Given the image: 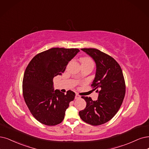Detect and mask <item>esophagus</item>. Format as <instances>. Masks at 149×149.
<instances>
[{
    "mask_svg": "<svg viewBox=\"0 0 149 149\" xmlns=\"http://www.w3.org/2000/svg\"><path fill=\"white\" fill-rule=\"evenodd\" d=\"M75 98L76 99V100H77V99H80V95H79L78 94H76Z\"/></svg>",
    "mask_w": 149,
    "mask_h": 149,
    "instance_id": "esophagus-1",
    "label": "esophagus"
}]
</instances>
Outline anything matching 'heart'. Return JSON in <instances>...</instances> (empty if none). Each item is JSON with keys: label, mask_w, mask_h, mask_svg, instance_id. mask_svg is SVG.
<instances>
[{"label": "heart", "mask_w": 149, "mask_h": 149, "mask_svg": "<svg viewBox=\"0 0 149 149\" xmlns=\"http://www.w3.org/2000/svg\"><path fill=\"white\" fill-rule=\"evenodd\" d=\"M80 61L81 64L84 63H93L91 59L89 58H83L80 59Z\"/></svg>", "instance_id": "1"}]
</instances>
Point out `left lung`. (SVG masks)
I'll return each mask as SVG.
<instances>
[{"label": "left lung", "instance_id": "left-lung-1", "mask_svg": "<svg viewBox=\"0 0 149 149\" xmlns=\"http://www.w3.org/2000/svg\"><path fill=\"white\" fill-rule=\"evenodd\" d=\"M94 59L96 65L95 77L91 86L99 93L97 100L81 96L86 102L79 112L81 119L93 126L101 125L111 120L117 113L125 95V82L122 70L112 57L95 48H81Z\"/></svg>", "mask_w": 149, "mask_h": 149}]
</instances>
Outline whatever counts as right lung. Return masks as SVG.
I'll return each instance as SVG.
<instances>
[{
	"label": "right lung",
	"instance_id": "right-lung-1",
	"mask_svg": "<svg viewBox=\"0 0 149 149\" xmlns=\"http://www.w3.org/2000/svg\"><path fill=\"white\" fill-rule=\"evenodd\" d=\"M80 52L77 48H52L32 59L25 70L23 94L27 107L34 117L48 126L59 124L75 93L66 94L54 90L53 78L61 75L70 61Z\"/></svg>",
	"mask_w": 149,
	"mask_h": 149
}]
</instances>
